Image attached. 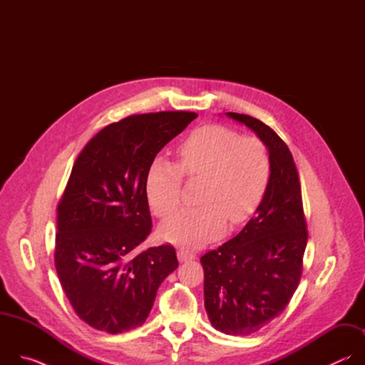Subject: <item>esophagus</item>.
<instances>
[{
  "label": "esophagus",
  "mask_w": 365,
  "mask_h": 365,
  "mask_svg": "<svg viewBox=\"0 0 365 365\" xmlns=\"http://www.w3.org/2000/svg\"><path fill=\"white\" fill-rule=\"evenodd\" d=\"M178 258H179L180 263H183V262H190V259H195V254H193L192 251H189V250L180 248V250L178 251Z\"/></svg>",
  "instance_id": "34e87169"
}]
</instances>
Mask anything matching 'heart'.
Instances as JSON below:
<instances>
[{"label":"heart","mask_w":365,"mask_h":365,"mask_svg":"<svg viewBox=\"0 0 365 365\" xmlns=\"http://www.w3.org/2000/svg\"><path fill=\"white\" fill-rule=\"evenodd\" d=\"M178 166L155 159L147 172L145 193L155 215L168 217L180 205L183 176L205 178L197 207L182 210L168 218L162 237L176 245L199 247L220 237L227 220L245 222L262 203L272 175L266 145L254 137L205 125L190 133L178 147Z\"/></svg>","instance_id":"b5f03b06"}]
</instances>
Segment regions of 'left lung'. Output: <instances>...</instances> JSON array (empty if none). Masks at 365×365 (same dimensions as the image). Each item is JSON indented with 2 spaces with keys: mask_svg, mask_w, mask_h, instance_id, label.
Segmentation results:
<instances>
[{
  "mask_svg": "<svg viewBox=\"0 0 365 365\" xmlns=\"http://www.w3.org/2000/svg\"><path fill=\"white\" fill-rule=\"evenodd\" d=\"M267 147L272 175L254 217L232 240L200 257L207 318L227 335H250L284 310L302 276L307 242L300 183L286 143L259 120L225 113Z\"/></svg>",
  "mask_w": 365,
  "mask_h": 365,
  "instance_id": "1",
  "label": "left lung"
}]
</instances>
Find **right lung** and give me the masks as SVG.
Wrapping results in <instances>:
<instances>
[{
	"mask_svg": "<svg viewBox=\"0 0 365 365\" xmlns=\"http://www.w3.org/2000/svg\"><path fill=\"white\" fill-rule=\"evenodd\" d=\"M196 117H127L101 130L73 165L58 205L55 266L76 315L98 331L141 327L162 282L179 266L172 245L137 247L151 232L148 168Z\"/></svg>",
	"mask_w": 365,
	"mask_h": 365,
	"instance_id": "add662e5",
	"label": "right lung"
}]
</instances>
